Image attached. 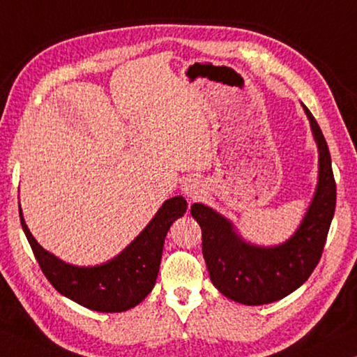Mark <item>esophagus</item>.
<instances>
[{
  "label": "esophagus",
  "instance_id": "34e87169",
  "mask_svg": "<svg viewBox=\"0 0 357 357\" xmlns=\"http://www.w3.org/2000/svg\"><path fill=\"white\" fill-rule=\"evenodd\" d=\"M181 189H183L184 195H187L189 198H198L203 193L204 185L200 179L187 178L183 183V185H181Z\"/></svg>",
  "mask_w": 357,
  "mask_h": 357
}]
</instances>
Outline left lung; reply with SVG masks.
Listing matches in <instances>:
<instances>
[{
	"label": "left lung",
	"mask_w": 357,
	"mask_h": 357,
	"mask_svg": "<svg viewBox=\"0 0 357 357\" xmlns=\"http://www.w3.org/2000/svg\"><path fill=\"white\" fill-rule=\"evenodd\" d=\"M302 107L318 146V184L305 217L287 243L253 245L214 209L202 203H193L190 208L192 217L202 227L203 257L211 282L239 304L263 305L285 298L309 279L321 258L334 217L337 189L328 143L309 108Z\"/></svg>",
	"instance_id": "8db88e82"
}]
</instances>
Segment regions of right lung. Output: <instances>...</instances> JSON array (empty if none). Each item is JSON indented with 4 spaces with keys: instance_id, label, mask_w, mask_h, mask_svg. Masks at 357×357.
<instances>
[{
    "instance_id": "add662e5",
    "label": "right lung",
    "mask_w": 357,
    "mask_h": 357,
    "mask_svg": "<svg viewBox=\"0 0 357 357\" xmlns=\"http://www.w3.org/2000/svg\"><path fill=\"white\" fill-rule=\"evenodd\" d=\"M187 202L173 197L157 211L148 227L110 261L93 268H78L42 249L23 219L20 222L42 273L58 293L96 312H124L146 298L155 285L167 231L183 217Z\"/></svg>"
}]
</instances>
